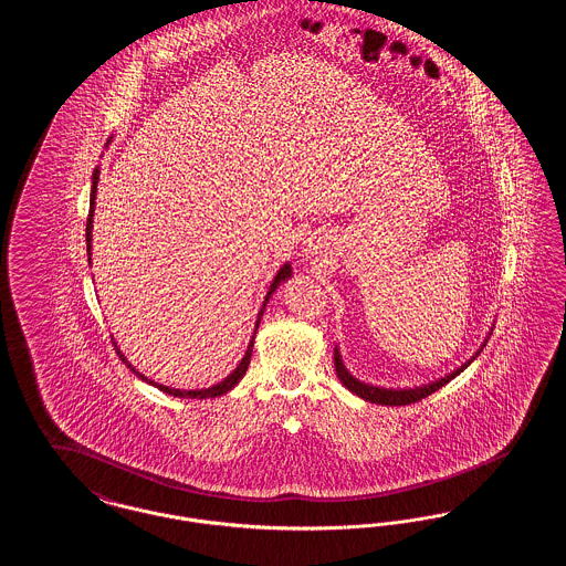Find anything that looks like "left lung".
I'll return each mask as SVG.
<instances>
[{"mask_svg":"<svg viewBox=\"0 0 566 566\" xmlns=\"http://www.w3.org/2000/svg\"><path fill=\"white\" fill-rule=\"evenodd\" d=\"M488 344V339H485L484 344H482V348L475 352L464 365H460L457 371H452V374H448L446 377H441V379H434L431 384H424V386H416V388H381V386H371V384H365V381H360V379H356V377L352 376L350 371L346 369V365H344V360H342V354H339V348L335 346V371H337V377H339V381L354 392L356 397H360V399H365V401H369V403L377 405H409L416 403V401H422L424 397H429L432 395L434 390H439L441 386H446L448 381H452L458 374H462L478 356H480V352L484 350V346Z\"/></svg>","mask_w":566,"mask_h":566,"instance_id":"left-lung-1","label":"left lung"}]
</instances>
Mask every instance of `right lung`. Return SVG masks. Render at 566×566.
<instances>
[{
    "label": "right lung",
    "mask_w": 566,
    "mask_h": 566,
    "mask_svg": "<svg viewBox=\"0 0 566 566\" xmlns=\"http://www.w3.org/2000/svg\"><path fill=\"white\" fill-rule=\"evenodd\" d=\"M97 182H99V167H95V171H93V185H91V203H88V218H86V252H88V263H91V238H93V212H95V192H97ZM293 275V268H291V263H284L280 271L275 273V277H273V282H271L270 291H268V296H265V301H263V307H261V312H259V318H256V324H254V335H256V328H259V323H261V318H263V312H265V305H268V301H270V296L275 293V289L282 284V282H286L289 277ZM254 335H252V339H250V344H248V350L243 354L242 363L229 374V376L224 377L222 381H218L214 386H210V388H201V390H180V388H169V386H163V384H157V381H153V379H148V377L144 376V374H139L137 369H135L134 365L125 358V354L118 350V354L123 356V363H127V367L134 371L135 376L142 377L144 381H148V384H153L155 388H159L163 390L165 395H171V397H180V399H214V397H220V395H227L231 388H235L238 386V381L245 376V369H248V365H250V356H252V346H254Z\"/></svg>",
    "instance_id": "1"
}]
</instances>
